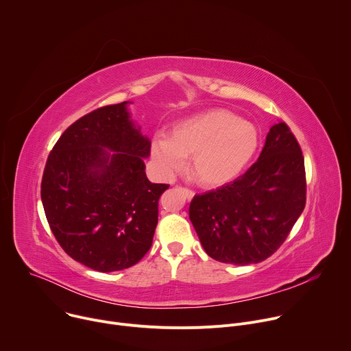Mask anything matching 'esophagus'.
<instances>
[{"label":"esophagus","mask_w":351,"mask_h":351,"mask_svg":"<svg viewBox=\"0 0 351 351\" xmlns=\"http://www.w3.org/2000/svg\"><path fill=\"white\" fill-rule=\"evenodd\" d=\"M182 191H183V194H184V197L187 198V199H191L193 197H194V191L191 190V189H187V187H183L182 189Z\"/></svg>","instance_id":"esophagus-1"}]
</instances>
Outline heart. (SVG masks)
<instances>
[{
  "instance_id": "obj_1",
  "label": "heart",
  "mask_w": 351,
  "mask_h": 351,
  "mask_svg": "<svg viewBox=\"0 0 351 351\" xmlns=\"http://www.w3.org/2000/svg\"><path fill=\"white\" fill-rule=\"evenodd\" d=\"M258 133L253 123L226 110H210L178 122L169 137L153 140L152 153L164 173L180 171L191 157V173L204 186L234 179L254 156Z\"/></svg>"
}]
</instances>
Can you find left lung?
I'll list each match as a JSON object with an SVG mask.
<instances>
[{
  "label": "left lung",
  "mask_w": 351,
  "mask_h": 351,
  "mask_svg": "<svg viewBox=\"0 0 351 351\" xmlns=\"http://www.w3.org/2000/svg\"><path fill=\"white\" fill-rule=\"evenodd\" d=\"M304 157L285 122L269 129L260 158L241 176L193 197L189 217L206 253L225 264L271 257L306 207Z\"/></svg>",
  "instance_id": "obj_1"
}]
</instances>
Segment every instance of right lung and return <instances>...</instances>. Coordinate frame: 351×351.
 I'll return each mask as SVG.
<instances>
[{
  "mask_svg": "<svg viewBox=\"0 0 351 351\" xmlns=\"http://www.w3.org/2000/svg\"><path fill=\"white\" fill-rule=\"evenodd\" d=\"M129 101L73 122L47 158L44 213L64 252L98 272L137 264L153 244L158 202L169 184L152 183V141L130 119ZM114 151L107 152L105 148Z\"/></svg>",
  "mask_w": 351,
  "mask_h": 351,
  "instance_id": "right-lung-1",
  "label": "right lung"
}]
</instances>
